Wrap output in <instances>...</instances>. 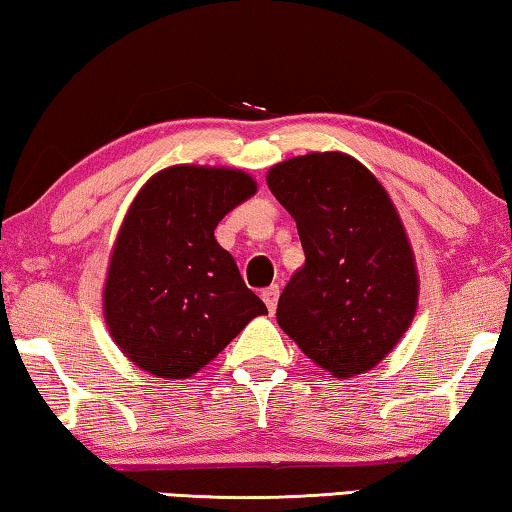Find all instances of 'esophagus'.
Listing matches in <instances>:
<instances>
[{"label": "esophagus", "mask_w": 512, "mask_h": 512, "mask_svg": "<svg viewBox=\"0 0 512 512\" xmlns=\"http://www.w3.org/2000/svg\"><path fill=\"white\" fill-rule=\"evenodd\" d=\"M261 297H263V302L267 304V309L274 311V309H277V302H279V286L265 288L263 293H261Z\"/></svg>", "instance_id": "esophagus-1"}]
</instances>
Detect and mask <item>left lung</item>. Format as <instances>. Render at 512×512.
<instances>
[{"mask_svg": "<svg viewBox=\"0 0 512 512\" xmlns=\"http://www.w3.org/2000/svg\"><path fill=\"white\" fill-rule=\"evenodd\" d=\"M267 187L295 219L306 258L279 297V327L336 377L380 364L419 302L414 254L387 190L345 153L290 157L270 169Z\"/></svg>", "mask_w": 512, "mask_h": 512, "instance_id": "8db88e82", "label": "left lung"}]
</instances>
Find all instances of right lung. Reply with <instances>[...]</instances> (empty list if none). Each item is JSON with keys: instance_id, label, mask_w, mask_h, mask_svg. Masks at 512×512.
Segmentation results:
<instances>
[{"instance_id": "add662e5", "label": "right lung", "mask_w": 512, "mask_h": 512, "mask_svg": "<svg viewBox=\"0 0 512 512\" xmlns=\"http://www.w3.org/2000/svg\"><path fill=\"white\" fill-rule=\"evenodd\" d=\"M256 194L240 169L176 164L141 187L109 261L102 309L141 371L185 380L267 313L215 229Z\"/></svg>"}]
</instances>
